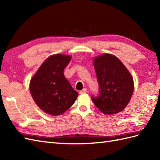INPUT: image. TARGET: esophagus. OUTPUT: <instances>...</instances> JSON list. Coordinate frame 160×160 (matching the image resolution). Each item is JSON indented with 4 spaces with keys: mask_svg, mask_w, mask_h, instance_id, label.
I'll return each mask as SVG.
<instances>
[{
    "mask_svg": "<svg viewBox=\"0 0 160 160\" xmlns=\"http://www.w3.org/2000/svg\"><path fill=\"white\" fill-rule=\"evenodd\" d=\"M87 88H84V89H83L82 90L80 91V94L85 93H87Z\"/></svg>",
    "mask_w": 160,
    "mask_h": 160,
    "instance_id": "esophagus-1",
    "label": "esophagus"
}]
</instances>
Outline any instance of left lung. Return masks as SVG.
<instances>
[{
    "label": "left lung",
    "mask_w": 160,
    "mask_h": 160,
    "mask_svg": "<svg viewBox=\"0 0 160 160\" xmlns=\"http://www.w3.org/2000/svg\"><path fill=\"white\" fill-rule=\"evenodd\" d=\"M99 93L91 100L104 114H115L124 110L133 92V80L117 57L103 54L93 60Z\"/></svg>",
    "instance_id": "left-lung-1"
}]
</instances>
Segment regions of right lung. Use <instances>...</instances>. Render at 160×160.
<instances>
[{"mask_svg":"<svg viewBox=\"0 0 160 160\" xmlns=\"http://www.w3.org/2000/svg\"><path fill=\"white\" fill-rule=\"evenodd\" d=\"M71 56L56 54L45 60L30 81L29 90L36 104L52 115L62 114L78 96L64 76Z\"/></svg>","mask_w":160,"mask_h":160,"instance_id":"right-lung-1","label":"right lung"}]
</instances>
